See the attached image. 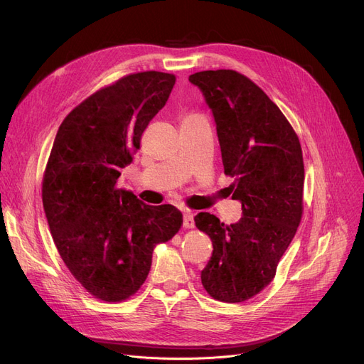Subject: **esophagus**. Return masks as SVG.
Masks as SVG:
<instances>
[{"label":"esophagus","mask_w":364,"mask_h":364,"mask_svg":"<svg viewBox=\"0 0 364 364\" xmlns=\"http://www.w3.org/2000/svg\"><path fill=\"white\" fill-rule=\"evenodd\" d=\"M183 225L186 228L195 227V220H193V213L192 211H184L183 213Z\"/></svg>","instance_id":"esophagus-1"}]
</instances>
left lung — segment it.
<instances>
[{"instance_id": "obj_1", "label": "left lung", "mask_w": 364, "mask_h": 364, "mask_svg": "<svg viewBox=\"0 0 364 364\" xmlns=\"http://www.w3.org/2000/svg\"><path fill=\"white\" fill-rule=\"evenodd\" d=\"M188 81L213 112L224 174L233 177L232 199L242 203V218L230 225L209 213L195 217L214 247L200 279L213 298L243 302L274 279L296 233L302 215V150L280 109L242 73L203 70Z\"/></svg>"}]
</instances>
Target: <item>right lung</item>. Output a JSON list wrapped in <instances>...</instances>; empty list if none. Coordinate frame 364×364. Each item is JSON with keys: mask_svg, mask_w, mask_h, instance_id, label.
I'll return each instance as SVG.
<instances>
[{"mask_svg": "<svg viewBox=\"0 0 364 364\" xmlns=\"http://www.w3.org/2000/svg\"><path fill=\"white\" fill-rule=\"evenodd\" d=\"M174 84V75L155 70L124 76L76 106L54 139L43 183L46 217L69 272L99 299L136 294L153 247L181 227L176 206L147 205L117 187Z\"/></svg>", "mask_w": 364, "mask_h": 364, "instance_id": "right-lung-1", "label": "right lung"}]
</instances>
